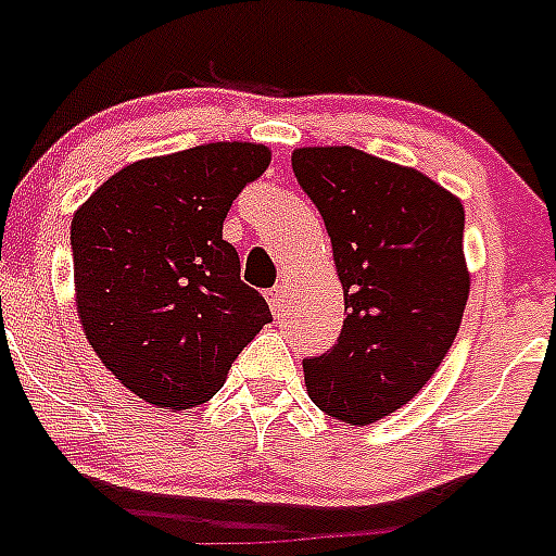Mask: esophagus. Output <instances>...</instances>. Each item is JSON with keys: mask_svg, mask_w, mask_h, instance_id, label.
Listing matches in <instances>:
<instances>
[{"mask_svg": "<svg viewBox=\"0 0 556 556\" xmlns=\"http://www.w3.org/2000/svg\"><path fill=\"white\" fill-rule=\"evenodd\" d=\"M283 298H287V294H283V287H281V283H278V287L269 289V292H267L269 308H273V312H281V308H283Z\"/></svg>", "mask_w": 556, "mask_h": 556, "instance_id": "34e87169", "label": "esophagus"}]
</instances>
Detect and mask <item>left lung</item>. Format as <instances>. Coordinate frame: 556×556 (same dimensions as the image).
<instances>
[{"label":"left lung","instance_id":"1","mask_svg":"<svg viewBox=\"0 0 556 556\" xmlns=\"http://www.w3.org/2000/svg\"><path fill=\"white\" fill-rule=\"evenodd\" d=\"M292 169L345 289L337 345L303 358L308 397L337 420L376 424L424 390L454 345L470 292L465 208L424 172L353 147H303Z\"/></svg>","mask_w":556,"mask_h":556}]
</instances>
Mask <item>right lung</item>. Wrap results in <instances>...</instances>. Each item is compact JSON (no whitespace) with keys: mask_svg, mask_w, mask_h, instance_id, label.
Instances as JSON below:
<instances>
[{"mask_svg":"<svg viewBox=\"0 0 556 556\" xmlns=\"http://www.w3.org/2000/svg\"><path fill=\"white\" fill-rule=\"evenodd\" d=\"M269 150L217 141L136 161L72 219L77 314L102 365L159 409L205 404L273 320L223 223Z\"/></svg>","mask_w":556,"mask_h":556,"instance_id":"1","label":"right lung"}]
</instances>
